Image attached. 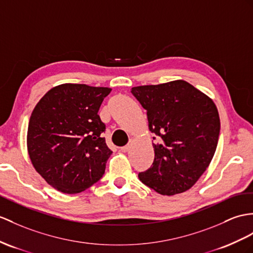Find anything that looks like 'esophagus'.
<instances>
[{
    "instance_id": "obj_1",
    "label": "esophagus",
    "mask_w": 253,
    "mask_h": 253,
    "mask_svg": "<svg viewBox=\"0 0 253 253\" xmlns=\"http://www.w3.org/2000/svg\"><path fill=\"white\" fill-rule=\"evenodd\" d=\"M131 146H132V140H131L130 143H128L127 145H126V146L121 147V151H122V152H127L128 150L131 149Z\"/></svg>"
}]
</instances>
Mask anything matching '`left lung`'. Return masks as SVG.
<instances>
[{
	"instance_id": "left-lung-1",
	"label": "left lung",
	"mask_w": 253,
	"mask_h": 253,
	"mask_svg": "<svg viewBox=\"0 0 253 253\" xmlns=\"http://www.w3.org/2000/svg\"><path fill=\"white\" fill-rule=\"evenodd\" d=\"M131 92L147 110L149 130L159 136L152 144L151 168L139 173V179L162 195L192 188L217 148L220 118L215 104L181 79L138 85Z\"/></svg>"
}]
</instances>
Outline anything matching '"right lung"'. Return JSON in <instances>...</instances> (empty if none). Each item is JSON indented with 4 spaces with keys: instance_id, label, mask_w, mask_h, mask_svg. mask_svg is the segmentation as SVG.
Listing matches in <instances>:
<instances>
[{
    "instance_id": "obj_1",
    "label": "right lung",
    "mask_w": 253,
    "mask_h": 253,
    "mask_svg": "<svg viewBox=\"0 0 253 253\" xmlns=\"http://www.w3.org/2000/svg\"><path fill=\"white\" fill-rule=\"evenodd\" d=\"M112 89L80 84L53 87L30 117L27 146L35 170L60 192L79 193L101 179L112 150L97 115Z\"/></svg>"
}]
</instances>
